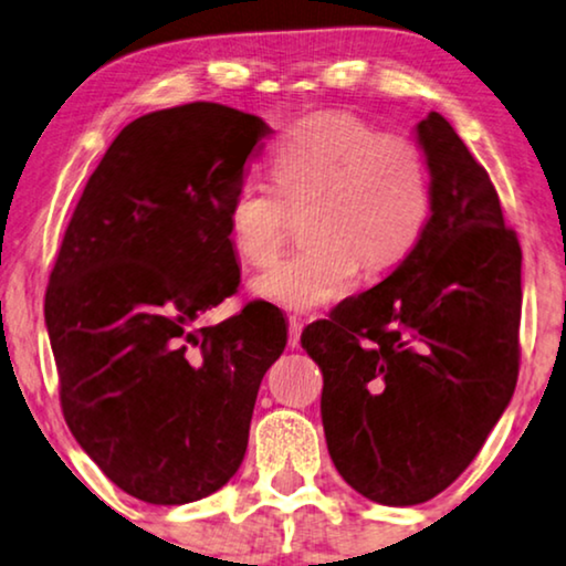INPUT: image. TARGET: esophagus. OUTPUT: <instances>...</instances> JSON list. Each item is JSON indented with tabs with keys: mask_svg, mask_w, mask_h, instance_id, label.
<instances>
[{
	"mask_svg": "<svg viewBox=\"0 0 566 566\" xmlns=\"http://www.w3.org/2000/svg\"><path fill=\"white\" fill-rule=\"evenodd\" d=\"M301 327H304V324H301V319H296V316H291V319H289V345L291 347H298V343H301Z\"/></svg>",
	"mask_w": 566,
	"mask_h": 566,
	"instance_id": "34e87169",
	"label": "esophagus"
}]
</instances>
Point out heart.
<instances>
[{"label": "heart", "instance_id": "1", "mask_svg": "<svg viewBox=\"0 0 566 566\" xmlns=\"http://www.w3.org/2000/svg\"><path fill=\"white\" fill-rule=\"evenodd\" d=\"M273 182L244 175L227 206L229 239L252 265L281 250L291 211L308 244L254 275L252 293L289 312L343 296L358 265L381 273L407 258L430 219V167L420 146L384 136L353 113H314L270 154Z\"/></svg>", "mask_w": 566, "mask_h": 566}]
</instances>
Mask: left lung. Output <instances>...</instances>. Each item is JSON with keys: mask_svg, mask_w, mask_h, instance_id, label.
<instances>
[{"mask_svg": "<svg viewBox=\"0 0 566 566\" xmlns=\"http://www.w3.org/2000/svg\"><path fill=\"white\" fill-rule=\"evenodd\" d=\"M420 242L374 289L308 324L322 422L347 484L381 505L428 502L482 451L521 368V244L497 190L451 123L428 113Z\"/></svg>", "mask_w": 566, "mask_h": 566, "instance_id": "8db88e82", "label": "left lung"}]
</instances>
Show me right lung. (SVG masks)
<instances>
[{
    "label": "right lung",
    "instance_id": "1",
    "mask_svg": "<svg viewBox=\"0 0 566 566\" xmlns=\"http://www.w3.org/2000/svg\"><path fill=\"white\" fill-rule=\"evenodd\" d=\"M273 128L219 103L142 115L90 175L45 289L64 420L130 497L185 505L237 474L254 399L285 347L268 301L234 296L227 206Z\"/></svg>",
    "mask_w": 566,
    "mask_h": 566
}]
</instances>
